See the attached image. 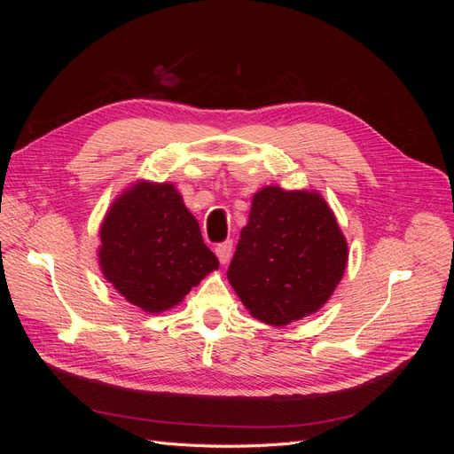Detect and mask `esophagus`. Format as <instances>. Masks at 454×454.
I'll list each match as a JSON object with an SVG mask.
<instances>
[{"label": "esophagus", "mask_w": 454, "mask_h": 454, "mask_svg": "<svg viewBox=\"0 0 454 454\" xmlns=\"http://www.w3.org/2000/svg\"><path fill=\"white\" fill-rule=\"evenodd\" d=\"M215 255H217V259L222 261V263L225 265L227 261L231 259V255H232V240H225V242H222V244H217V246H215Z\"/></svg>", "instance_id": "esophagus-1"}]
</instances>
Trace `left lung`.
I'll return each mask as SVG.
<instances>
[{
	"label": "left lung",
	"instance_id": "8db88e82",
	"mask_svg": "<svg viewBox=\"0 0 454 454\" xmlns=\"http://www.w3.org/2000/svg\"><path fill=\"white\" fill-rule=\"evenodd\" d=\"M347 259V240L318 193L270 185L254 195L227 277L254 318L286 325L332 297Z\"/></svg>",
	"mask_w": 454,
	"mask_h": 454
}]
</instances>
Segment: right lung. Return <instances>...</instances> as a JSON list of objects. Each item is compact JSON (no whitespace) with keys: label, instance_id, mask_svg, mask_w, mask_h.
I'll use <instances>...</instances> for the list:
<instances>
[{"label":"right lung","instance_id":"obj_1","mask_svg":"<svg viewBox=\"0 0 454 454\" xmlns=\"http://www.w3.org/2000/svg\"><path fill=\"white\" fill-rule=\"evenodd\" d=\"M100 240L106 280L129 303L153 314L180 303L219 265L170 184L140 182L125 191L107 212Z\"/></svg>","mask_w":454,"mask_h":454}]
</instances>
